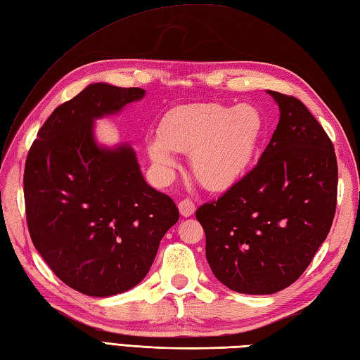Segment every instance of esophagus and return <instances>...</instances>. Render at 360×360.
<instances>
[{
    "mask_svg": "<svg viewBox=\"0 0 360 360\" xmlns=\"http://www.w3.org/2000/svg\"><path fill=\"white\" fill-rule=\"evenodd\" d=\"M178 208H179V213H181V216H184V218H188V216L193 214V213H195V210H196L195 204L191 202L190 199H184V200H181V202L178 204Z\"/></svg>",
    "mask_w": 360,
    "mask_h": 360,
    "instance_id": "obj_1",
    "label": "esophagus"
}]
</instances>
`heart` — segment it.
<instances>
[{"instance_id":"obj_1","label":"heart","mask_w":360,"mask_h":360,"mask_svg":"<svg viewBox=\"0 0 360 360\" xmlns=\"http://www.w3.org/2000/svg\"><path fill=\"white\" fill-rule=\"evenodd\" d=\"M264 131V115L250 104L182 105L164 116L146 150L161 173L176 165L172 152H190L193 178L208 191H224L245 176Z\"/></svg>"}]
</instances>
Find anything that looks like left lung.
I'll list each match as a JSON object with an SVG mask.
<instances>
[{"mask_svg": "<svg viewBox=\"0 0 360 360\" xmlns=\"http://www.w3.org/2000/svg\"><path fill=\"white\" fill-rule=\"evenodd\" d=\"M266 94L279 122L257 165L196 210L213 274L242 295H273L299 279L336 212L338 162L327 133L297 98Z\"/></svg>", "mask_w": 360, "mask_h": 360, "instance_id": "8db88e82", "label": "left lung"}]
</instances>
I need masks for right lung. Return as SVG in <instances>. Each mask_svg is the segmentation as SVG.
<instances>
[{"label": "right lung", "instance_id": "add662e5", "mask_svg": "<svg viewBox=\"0 0 360 360\" xmlns=\"http://www.w3.org/2000/svg\"><path fill=\"white\" fill-rule=\"evenodd\" d=\"M144 89L89 84L49 116L29 152L24 199L33 245L65 285L94 297L146 278L178 222L172 198L142 176L127 142L99 144L95 121L118 115Z\"/></svg>", "mask_w": 360, "mask_h": 360}]
</instances>
